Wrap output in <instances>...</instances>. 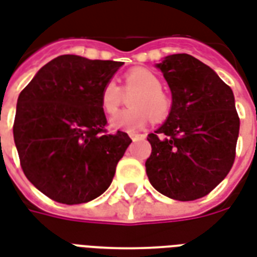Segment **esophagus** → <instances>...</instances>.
Instances as JSON below:
<instances>
[{"instance_id":"1","label":"esophagus","mask_w":257,"mask_h":257,"mask_svg":"<svg viewBox=\"0 0 257 257\" xmlns=\"http://www.w3.org/2000/svg\"><path fill=\"white\" fill-rule=\"evenodd\" d=\"M129 138L132 139L134 142H138V140H144L146 139V135H136V134H131Z\"/></svg>"}]
</instances>
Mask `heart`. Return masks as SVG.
I'll return each instance as SVG.
<instances>
[{"label":"heart","instance_id":"b5f03b06","mask_svg":"<svg viewBox=\"0 0 257 257\" xmlns=\"http://www.w3.org/2000/svg\"><path fill=\"white\" fill-rule=\"evenodd\" d=\"M125 91L139 92L131 99V109L122 110L113 115L109 121L113 131L135 132L143 128L151 115L155 119H162L169 114L170 100L162 92V83L151 70L138 68L129 70L125 75ZM123 100V91L114 80L106 81L100 90L99 103L104 114H114Z\"/></svg>","mask_w":257,"mask_h":257}]
</instances>
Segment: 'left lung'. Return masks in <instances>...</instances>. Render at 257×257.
I'll list each match as a JSON object with an SVG mask.
<instances>
[{
	"instance_id": "8db88e82",
	"label": "left lung",
	"mask_w": 257,
	"mask_h": 257,
	"mask_svg": "<svg viewBox=\"0 0 257 257\" xmlns=\"http://www.w3.org/2000/svg\"><path fill=\"white\" fill-rule=\"evenodd\" d=\"M157 68L172 91V110L148 135V180L180 201L208 195L234 163L240 118L234 95L210 66L189 54L165 57Z\"/></svg>"
}]
</instances>
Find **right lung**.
Masks as SVG:
<instances>
[{
	"label": "right lung",
	"instance_id": "1",
	"mask_svg": "<svg viewBox=\"0 0 257 257\" xmlns=\"http://www.w3.org/2000/svg\"><path fill=\"white\" fill-rule=\"evenodd\" d=\"M123 62L65 54L47 62L19 95L13 138L20 165L51 200L81 204L100 196L132 140L109 135L100 90Z\"/></svg>",
	"mask_w": 257,
	"mask_h": 257
}]
</instances>
